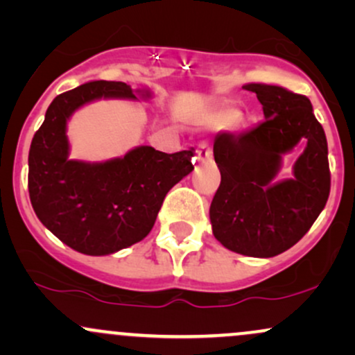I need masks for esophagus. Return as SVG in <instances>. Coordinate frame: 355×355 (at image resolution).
Returning <instances> with one entry per match:
<instances>
[{
	"mask_svg": "<svg viewBox=\"0 0 355 355\" xmlns=\"http://www.w3.org/2000/svg\"><path fill=\"white\" fill-rule=\"evenodd\" d=\"M198 158H200L202 162L210 160V158H211V146H210V144H207V141H203V144H200V146H198Z\"/></svg>",
	"mask_w": 355,
	"mask_h": 355,
	"instance_id": "34e87169",
	"label": "esophagus"
}]
</instances>
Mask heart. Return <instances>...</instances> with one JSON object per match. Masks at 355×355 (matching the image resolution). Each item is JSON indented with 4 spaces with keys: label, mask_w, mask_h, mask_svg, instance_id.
Returning <instances> with one entry per match:
<instances>
[{
    "label": "heart",
    "mask_w": 355,
    "mask_h": 355,
    "mask_svg": "<svg viewBox=\"0 0 355 355\" xmlns=\"http://www.w3.org/2000/svg\"><path fill=\"white\" fill-rule=\"evenodd\" d=\"M239 120V112L237 110H223V112L217 113L209 120V123L215 128H223V126H229L234 125L235 121Z\"/></svg>",
    "instance_id": "obj_1"
}]
</instances>
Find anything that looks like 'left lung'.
I'll return each mask as SVG.
<instances>
[{
    "instance_id": "left-lung-1",
    "label": "left lung",
    "mask_w": 355,
    "mask_h": 355,
    "mask_svg": "<svg viewBox=\"0 0 355 355\" xmlns=\"http://www.w3.org/2000/svg\"><path fill=\"white\" fill-rule=\"evenodd\" d=\"M242 88L255 93L266 120L240 135L215 138L222 180L210 205L211 230L232 252L275 257L307 234L327 203V138L307 96L277 85ZM300 139L308 145L295 166V178L274 184L282 155Z\"/></svg>"
}]
</instances>
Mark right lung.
I'll list each match as a JSON object with an SVG mask.
<instances>
[{
	"mask_svg": "<svg viewBox=\"0 0 355 355\" xmlns=\"http://www.w3.org/2000/svg\"><path fill=\"white\" fill-rule=\"evenodd\" d=\"M150 96L148 89H138ZM132 98L121 81H88L51 101L28 155V191L40 222L73 250L108 255L153 229L165 195L187 177L193 150L164 153L138 146L123 158L87 164L68 158L67 121L85 103Z\"/></svg>",
	"mask_w": 355,
	"mask_h": 355,
	"instance_id": "add662e5",
	"label": "right lung"
}]
</instances>
